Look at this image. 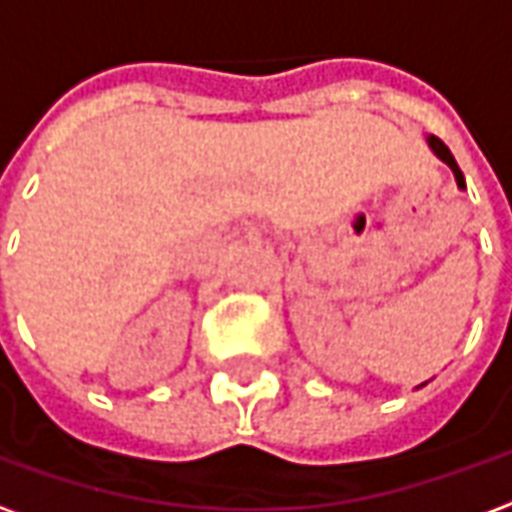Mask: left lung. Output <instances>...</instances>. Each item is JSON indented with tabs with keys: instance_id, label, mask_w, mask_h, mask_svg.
Wrapping results in <instances>:
<instances>
[{
	"instance_id": "left-lung-1",
	"label": "left lung",
	"mask_w": 512,
	"mask_h": 512,
	"mask_svg": "<svg viewBox=\"0 0 512 512\" xmlns=\"http://www.w3.org/2000/svg\"><path fill=\"white\" fill-rule=\"evenodd\" d=\"M430 147H433V153H436V156H439L441 161H444V164H450V169H452V172H455V180H458V186H461V189H466V180H463V172H461V167L455 164V158H452L450 147L444 145L439 136H430Z\"/></svg>"
}]
</instances>
